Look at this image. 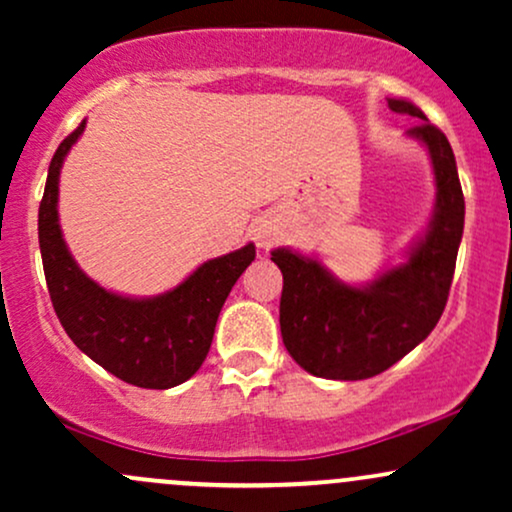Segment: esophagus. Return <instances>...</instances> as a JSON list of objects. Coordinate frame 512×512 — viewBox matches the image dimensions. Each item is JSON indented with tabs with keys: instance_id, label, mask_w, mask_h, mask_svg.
I'll return each mask as SVG.
<instances>
[{
	"instance_id": "obj_1",
	"label": "esophagus",
	"mask_w": 512,
	"mask_h": 512,
	"mask_svg": "<svg viewBox=\"0 0 512 512\" xmlns=\"http://www.w3.org/2000/svg\"><path fill=\"white\" fill-rule=\"evenodd\" d=\"M250 233H252V240H255V243H257V248H262V250H267L269 245L274 243V238H276V231H274L272 221H267V219H257L255 223H252Z\"/></svg>"
}]
</instances>
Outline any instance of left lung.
Segmentation results:
<instances>
[{
    "instance_id": "left-lung-1",
    "label": "left lung",
    "mask_w": 512,
    "mask_h": 512,
    "mask_svg": "<svg viewBox=\"0 0 512 512\" xmlns=\"http://www.w3.org/2000/svg\"><path fill=\"white\" fill-rule=\"evenodd\" d=\"M392 113L421 120L407 137L426 146L436 178V207L407 262L368 284L337 279L317 257L272 250L284 274L279 325L293 361L327 380H366L395 366L438 325L455 274L464 228V197L448 137L404 98H387Z\"/></svg>"
}]
</instances>
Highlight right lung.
<instances>
[{
    "label": "right lung",
    "instance_id": "obj_1",
    "mask_svg": "<svg viewBox=\"0 0 512 512\" xmlns=\"http://www.w3.org/2000/svg\"><path fill=\"white\" fill-rule=\"evenodd\" d=\"M84 127L86 120L57 146L38 211L52 305L69 339L98 366L129 385L168 390L190 380L204 363L223 303L255 260V245L199 264L182 284L158 296L132 298L103 289L76 264L57 214L62 163Z\"/></svg>",
    "mask_w": 512,
    "mask_h": 512
}]
</instances>
